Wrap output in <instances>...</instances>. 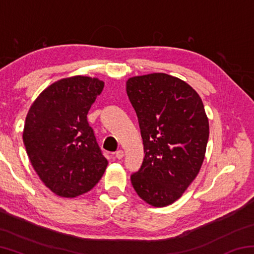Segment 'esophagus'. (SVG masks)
Instances as JSON below:
<instances>
[{
	"instance_id": "esophagus-1",
	"label": "esophagus",
	"mask_w": 254,
	"mask_h": 254,
	"mask_svg": "<svg viewBox=\"0 0 254 254\" xmlns=\"http://www.w3.org/2000/svg\"><path fill=\"white\" fill-rule=\"evenodd\" d=\"M124 157V152H123V150H118L117 152H115V158L117 159H122Z\"/></svg>"
}]
</instances>
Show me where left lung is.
Listing matches in <instances>:
<instances>
[{
	"label": "left lung",
	"mask_w": 254,
	"mask_h": 254,
	"mask_svg": "<svg viewBox=\"0 0 254 254\" xmlns=\"http://www.w3.org/2000/svg\"><path fill=\"white\" fill-rule=\"evenodd\" d=\"M127 93L145 153L132 186L145 203L165 207L182 197L203 165L209 135L203 101L186 81L163 72L131 77Z\"/></svg>",
	"instance_id": "obj_1"
}]
</instances>
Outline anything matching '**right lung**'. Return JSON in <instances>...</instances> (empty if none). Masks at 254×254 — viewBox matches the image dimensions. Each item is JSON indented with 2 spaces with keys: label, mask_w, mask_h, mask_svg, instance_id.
<instances>
[{
  "label": "right lung",
  "mask_w": 254,
  "mask_h": 254,
  "mask_svg": "<svg viewBox=\"0 0 254 254\" xmlns=\"http://www.w3.org/2000/svg\"><path fill=\"white\" fill-rule=\"evenodd\" d=\"M104 81L72 76L55 81L25 118L23 143L41 182L60 197L74 198L91 190L107 167L87 121L88 111Z\"/></svg>",
  "instance_id": "add662e5"
}]
</instances>
